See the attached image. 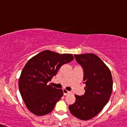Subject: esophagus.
Masks as SVG:
<instances>
[{"label": "esophagus", "mask_w": 127, "mask_h": 127, "mask_svg": "<svg viewBox=\"0 0 127 127\" xmlns=\"http://www.w3.org/2000/svg\"><path fill=\"white\" fill-rule=\"evenodd\" d=\"M63 94H64V95H67L70 94V92L67 91L66 89H63Z\"/></svg>", "instance_id": "1"}]
</instances>
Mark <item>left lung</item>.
I'll list each match as a JSON object with an SVG mask.
<instances>
[{"instance_id": "8db88e82", "label": "left lung", "mask_w": 127, "mask_h": 127, "mask_svg": "<svg viewBox=\"0 0 127 127\" xmlns=\"http://www.w3.org/2000/svg\"><path fill=\"white\" fill-rule=\"evenodd\" d=\"M76 62L83 69L85 94L75 95L76 101L69 105L73 116L81 120L96 116L109 101L112 92V74L107 65L92 53L74 55Z\"/></svg>"}]
</instances>
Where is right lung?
Listing matches in <instances>:
<instances>
[{
	"label": "right lung",
	"instance_id": "right-lung-1",
	"mask_svg": "<svg viewBox=\"0 0 127 127\" xmlns=\"http://www.w3.org/2000/svg\"><path fill=\"white\" fill-rule=\"evenodd\" d=\"M71 54H59L44 50L33 56L23 68L19 79V89L28 109L37 116L50 113L63 95L61 89L48 85L58 70L73 60Z\"/></svg>",
	"mask_w": 127,
	"mask_h": 127
}]
</instances>
